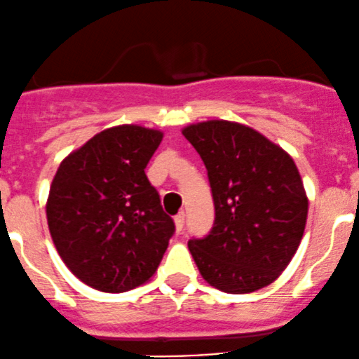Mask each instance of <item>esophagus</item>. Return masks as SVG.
Masks as SVG:
<instances>
[{"instance_id": "1", "label": "esophagus", "mask_w": 359, "mask_h": 359, "mask_svg": "<svg viewBox=\"0 0 359 359\" xmlns=\"http://www.w3.org/2000/svg\"><path fill=\"white\" fill-rule=\"evenodd\" d=\"M184 226H186V213L184 212H180V213H177L175 215V227H177V231H182L184 229Z\"/></svg>"}]
</instances>
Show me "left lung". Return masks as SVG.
Masks as SVG:
<instances>
[{"label":"left lung","mask_w":359,"mask_h":359,"mask_svg":"<svg viewBox=\"0 0 359 359\" xmlns=\"http://www.w3.org/2000/svg\"><path fill=\"white\" fill-rule=\"evenodd\" d=\"M208 172L215 220L187 241L206 283L250 293L290 264L306 229L307 196L293 159L262 133L212 119L182 130Z\"/></svg>","instance_id":"1"}]
</instances>
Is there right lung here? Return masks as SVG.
I'll list each match as a JSON object with an SVG mask.
<instances>
[{
    "label": "right lung",
    "mask_w": 359,
    "mask_h": 359,
    "mask_svg": "<svg viewBox=\"0 0 359 359\" xmlns=\"http://www.w3.org/2000/svg\"><path fill=\"white\" fill-rule=\"evenodd\" d=\"M161 139L137 125L107 128L69 154L53 177L50 234L69 271L95 290L146 283L175 233L144 172Z\"/></svg>",
    "instance_id": "add662e5"
}]
</instances>
